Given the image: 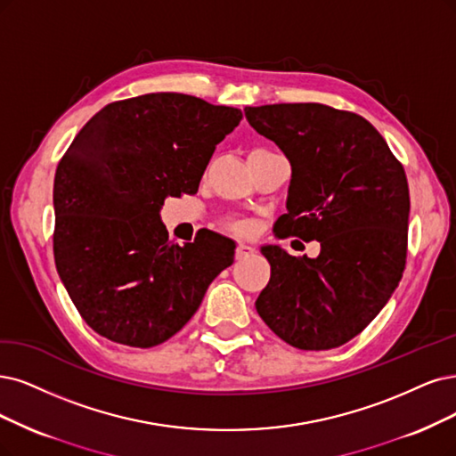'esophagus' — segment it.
Masks as SVG:
<instances>
[{
  "label": "esophagus",
  "instance_id": "34e87169",
  "mask_svg": "<svg viewBox=\"0 0 456 456\" xmlns=\"http://www.w3.org/2000/svg\"><path fill=\"white\" fill-rule=\"evenodd\" d=\"M256 254V248H251L248 244H239L237 246V251H234V256H237V259H246L249 256Z\"/></svg>",
  "mask_w": 456,
  "mask_h": 456
}]
</instances>
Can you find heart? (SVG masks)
I'll return each mask as SVG.
<instances>
[{
	"label": "heart",
	"instance_id": "b5f03b06",
	"mask_svg": "<svg viewBox=\"0 0 456 456\" xmlns=\"http://www.w3.org/2000/svg\"><path fill=\"white\" fill-rule=\"evenodd\" d=\"M222 229L231 232V234H248L249 232V224L244 222V219L237 217H229L222 222Z\"/></svg>",
	"mask_w": 456,
	"mask_h": 456
}]
</instances>
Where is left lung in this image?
<instances>
[{"label":"left lung","instance_id":"obj_1","mask_svg":"<svg viewBox=\"0 0 456 456\" xmlns=\"http://www.w3.org/2000/svg\"><path fill=\"white\" fill-rule=\"evenodd\" d=\"M244 114L293 168L276 237L322 244L315 259L263 248L271 280L256 300L257 314L293 347H340L381 312L406 268V171L379 131L355 112L280 103L246 107Z\"/></svg>","mask_w":456,"mask_h":456}]
</instances>
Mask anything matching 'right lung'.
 <instances>
[{"label":"right lung","mask_w":456,"mask_h":456,"mask_svg":"<svg viewBox=\"0 0 456 456\" xmlns=\"http://www.w3.org/2000/svg\"><path fill=\"white\" fill-rule=\"evenodd\" d=\"M242 120L183 94L114 101L84 126L54 176V261L99 336L154 347L200 306L232 265L234 242L205 232L183 246L159 222L165 197L197 193L217 142Z\"/></svg>","instance_id":"1"}]
</instances>
